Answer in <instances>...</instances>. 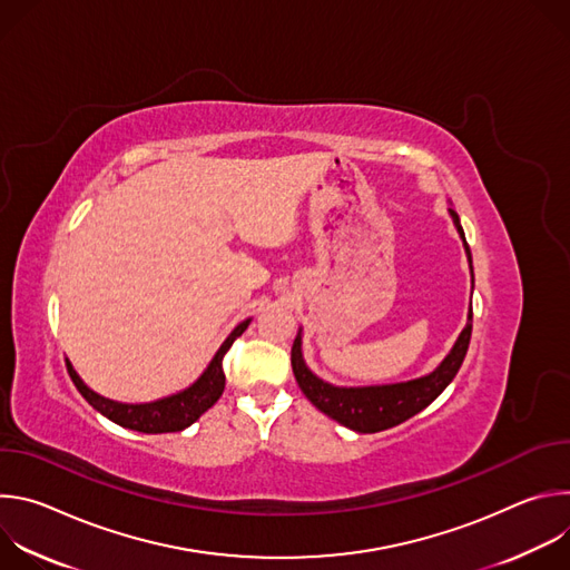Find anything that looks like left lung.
Segmentation results:
<instances>
[{"mask_svg": "<svg viewBox=\"0 0 570 570\" xmlns=\"http://www.w3.org/2000/svg\"><path fill=\"white\" fill-rule=\"evenodd\" d=\"M453 225L462 238V246L469 259L471 268V288H473V266H471V250L466 246L464 229L460 225V216L455 209H449ZM471 320L473 311L469 306L466 324L460 332L458 341L453 343L451 352L444 356V361L429 374L401 383H385V385H358V387H343L322 381L315 376L302 354V330L295 336L293 350H291V365L295 381L304 396L315 405L320 413L336 420L338 424L356 431V433H379L385 429H392L413 415L422 413L429 403H433L444 387L455 379L466 350L471 341Z\"/></svg>", "mask_w": 570, "mask_h": 570, "instance_id": "obj_1", "label": "left lung"}]
</instances>
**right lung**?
<instances>
[{
    "instance_id": "add662e5",
    "label": "right lung",
    "mask_w": 570,
    "mask_h": 570,
    "mask_svg": "<svg viewBox=\"0 0 570 570\" xmlns=\"http://www.w3.org/2000/svg\"><path fill=\"white\" fill-rule=\"evenodd\" d=\"M250 322H253V317H246L236 324L232 334L223 341V345L209 361V365L205 367V372L189 387H185L176 394H169V396L146 401V403H121V401L101 396L99 392L88 387L83 383V379L76 374L69 358H65V363H67V372H69L76 390L83 394V399L92 405L95 411H99L110 422H115L124 429L137 431V433H176V431H185L187 426H191L205 411H209L212 405L218 401V396L223 394V387H225L223 356L227 354L232 343L248 330Z\"/></svg>"
}]
</instances>
